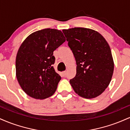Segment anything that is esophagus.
<instances>
[{
	"label": "esophagus",
	"instance_id": "esophagus-1",
	"mask_svg": "<svg viewBox=\"0 0 130 130\" xmlns=\"http://www.w3.org/2000/svg\"><path fill=\"white\" fill-rule=\"evenodd\" d=\"M62 74L63 76H65L67 75V71H62Z\"/></svg>",
	"mask_w": 130,
	"mask_h": 130
}]
</instances>
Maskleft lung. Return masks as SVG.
I'll list each match as a JSON object with an SVG mask.
<instances>
[{
    "instance_id": "obj_1",
    "label": "left lung",
    "mask_w": 130,
    "mask_h": 130,
    "mask_svg": "<svg viewBox=\"0 0 130 130\" xmlns=\"http://www.w3.org/2000/svg\"><path fill=\"white\" fill-rule=\"evenodd\" d=\"M76 62V74L70 80L74 92L91 99L108 87L114 72V61L108 42L100 33L83 27L63 29Z\"/></svg>"
}]
</instances>
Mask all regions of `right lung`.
Returning <instances> with one entry per match:
<instances>
[{
    "label": "right lung",
    "instance_id": "1",
    "mask_svg": "<svg viewBox=\"0 0 130 130\" xmlns=\"http://www.w3.org/2000/svg\"><path fill=\"white\" fill-rule=\"evenodd\" d=\"M65 41L62 31L44 29L29 35L19 47L16 58V77L30 97L43 100L55 93L61 77L53 66V52Z\"/></svg>",
    "mask_w": 130,
    "mask_h": 130
}]
</instances>
